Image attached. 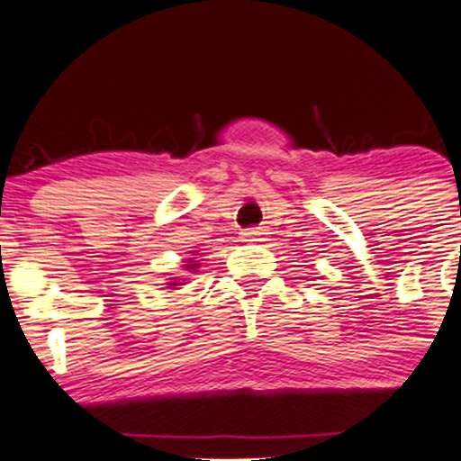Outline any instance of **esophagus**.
I'll use <instances>...</instances> for the list:
<instances>
[{"mask_svg":"<svg viewBox=\"0 0 461 461\" xmlns=\"http://www.w3.org/2000/svg\"><path fill=\"white\" fill-rule=\"evenodd\" d=\"M260 234H262V231H258V230L242 231V240H245V242H256V240H260Z\"/></svg>","mask_w":461,"mask_h":461,"instance_id":"esophagus-1","label":"esophagus"}]
</instances>
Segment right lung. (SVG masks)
<instances>
[{"label": "right lung", "instance_id": "1", "mask_svg": "<svg viewBox=\"0 0 461 461\" xmlns=\"http://www.w3.org/2000/svg\"><path fill=\"white\" fill-rule=\"evenodd\" d=\"M190 256H197V253H190ZM186 264H184V271H190V273H197V268H199V260L197 258H186V260H184ZM186 284V277H184L182 275V279H177V277H171L168 279V284H167V288H173V290H177V285H184Z\"/></svg>", "mask_w": 461, "mask_h": 461}]
</instances>
